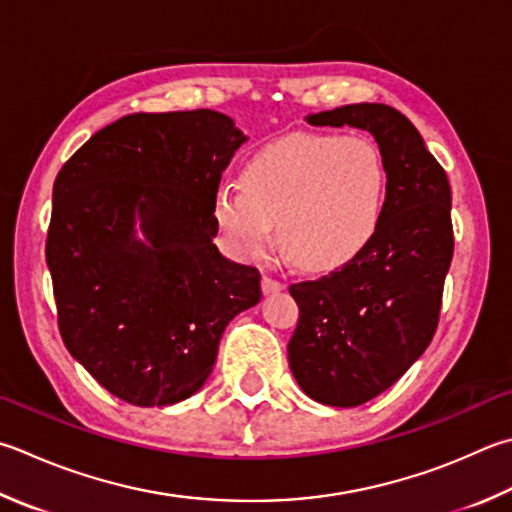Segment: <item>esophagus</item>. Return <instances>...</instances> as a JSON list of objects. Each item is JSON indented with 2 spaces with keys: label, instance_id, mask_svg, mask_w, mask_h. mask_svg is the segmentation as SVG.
Here are the masks:
<instances>
[{
  "label": "esophagus",
  "instance_id": "esophagus-1",
  "mask_svg": "<svg viewBox=\"0 0 512 512\" xmlns=\"http://www.w3.org/2000/svg\"><path fill=\"white\" fill-rule=\"evenodd\" d=\"M260 287H263V294L265 296L278 294V292H283V289H285V285L281 281H274V278H269V276H263V281H260Z\"/></svg>",
  "mask_w": 512,
  "mask_h": 512
}]
</instances>
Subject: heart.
Returning a JSON list of instances; mask_svg holds the SVG:
<instances>
[{"label":"heart","mask_w":512,"mask_h":512,"mask_svg":"<svg viewBox=\"0 0 512 512\" xmlns=\"http://www.w3.org/2000/svg\"><path fill=\"white\" fill-rule=\"evenodd\" d=\"M388 171L370 138L298 133L254 153L240 176L223 180L214 216L227 245L258 258L274 225L287 256L312 272L359 256L381 227Z\"/></svg>","instance_id":"b5f03b06"}]
</instances>
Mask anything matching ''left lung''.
<instances>
[{
	"mask_svg": "<svg viewBox=\"0 0 512 512\" xmlns=\"http://www.w3.org/2000/svg\"><path fill=\"white\" fill-rule=\"evenodd\" d=\"M370 131L388 171L381 227L339 272L289 287L298 325L289 368L318 403L356 408L399 381L437 332L455 238L450 182L406 115L388 104H345L305 118Z\"/></svg>",
	"mask_w": 512,
	"mask_h": 512,
	"instance_id": "left-lung-1",
	"label": "left lung"
}]
</instances>
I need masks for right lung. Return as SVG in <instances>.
Segmentation results:
<instances>
[{"mask_svg": "<svg viewBox=\"0 0 512 512\" xmlns=\"http://www.w3.org/2000/svg\"><path fill=\"white\" fill-rule=\"evenodd\" d=\"M245 140L211 109L133 113L57 173L46 263L62 341L131 406L196 394L231 318L260 301L258 269L214 245L216 189Z\"/></svg>", "mask_w": 512, "mask_h": 512, "instance_id": "1", "label": "right lung"}]
</instances>
